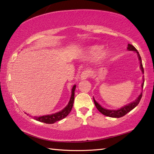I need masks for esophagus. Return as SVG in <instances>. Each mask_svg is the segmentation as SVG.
I'll return each instance as SVG.
<instances>
[{"mask_svg": "<svg viewBox=\"0 0 154 154\" xmlns=\"http://www.w3.org/2000/svg\"><path fill=\"white\" fill-rule=\"evenodd\" d=\"M89 72L88 71H84L82 72V75H81V78L82 79H85L89 77Z\"/></svg>", "mask_w": 154, "mask_h": 154, "instance_id": "34e87169", "label": "esophagus"}]
</instances>
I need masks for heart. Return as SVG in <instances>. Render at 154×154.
Returning a JSON list of instances; mask_svg holds the SVG:
<instances>
[{
    "label": "heart",
    "mask_w": 154,
    "mask_h": 154,
    "mask_svg": "<svg viewBox=\"0 0 154 154\" xmlns=\"http://www.w3.org/2000/svg\"><path fill=\"white\" fill-rule=\"evenodd\" d=\"M100 48H94V50H96H96H99Z\"/></svg>",
    "instance_id": "heart-1"
}]
</instances>
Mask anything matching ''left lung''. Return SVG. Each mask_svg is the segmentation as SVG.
<instances>
[{"instance_id":"8db88e82","label":"left lung","mask_w":154,"mask_h":154,"mask_svg":"<svg viewBox=\"0 0 154 154\" xmlns=\"http://www.w3.org/2000/svg\"><path fill=\"white\" fill-rule=\"evenodd\" d=\"M127 49L128 50H131V51H135L137 53L139 59V61H140V66H141L140 68L141 69L142 72H144L143 65H142L141 58L140 57V55H139V53L137 51V50L135 47H134L133 45H131V44H128ZM143 83H144V79H143V83H142V88H143ZM141 97H142V94L139 95V96L137 97V98L135 101H134L133 102L131 103V104L125 106H124V107H122L121 109H119V110H107V109L102 108V106L98 104V103L96 102V101L94 100V104H95V106H96V108L100 112L104 114V115L107 116H110V117H112V118H120V117H122L123 116H125V114H127L128 112H129L131 110H132L133 108H135L136 106L139 104V102H140V100L141 99Z\"/></svg>"}]
</instances>
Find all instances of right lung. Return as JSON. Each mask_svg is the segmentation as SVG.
Instances as JSON below:
<instances>
[{
	"mask_svg": "<svg viewBox=\"0 0 154 154\" xmlns=\"http://www.w3.org/2000/svg\"><path fill=\"white\" fill-rule=\"evenodd\" d=\"M76 88V85H74L72 87V94L71 99L69 102L68 105L63 109V110L58 112L57 113L50 114V115H46V116H34V119L36 121L44 122V123L47 124H53L57 121L62 120L63 119L65 118V117L68 115L71 111V109L73 106L74 99H75V90Z\"/></svg>",
	"mask_w": 154,
	"mask_h": 154,
	"instance_id": "right-lung-1",
	"label": "right lung"
}]
</instances>
